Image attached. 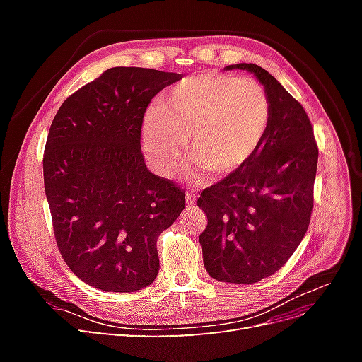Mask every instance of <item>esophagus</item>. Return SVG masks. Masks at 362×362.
<instances>
[{
	"instance_id": "1",
	"label": "esophagus",
	"mask_w": 362,
	"mask_h": 362,
	"mask_svg": "<svg viewBox=\"0 0 362 362\" xmlns=\"http://www.w3.org/2000/svg\"><path fill=\"white\" fill-rule=\"evenodd\" d=\"M185 202H187L189 205H194L196 204V194L192 193V192H187V194H185Z\"/></svg>"
}]
</instances>
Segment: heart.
I'll use <instances>...</instances> for the list:
<instances>
[{
	"label": "heart",
	"instance_id": "1",
	"mask_svg": "<svg viewBox=\"0 0 362 362\" xmlns=\"http://www.w3.org/2000/svg\"><path fill=\"white\" fill-rule=\"evenodd\" d=\"M270 122L269 96L257 80L206 72L178 83L144 122V149L163 177L189 154L216 175H231L255 156Z\"/></svg>",
	"mask_w": 362,
	"mask_h": 362
}]
</instances>
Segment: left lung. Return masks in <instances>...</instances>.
Listing matches in <instances>:
<instances>
[{
	"instance_id": "8db88e82",
	"label": "left lung",
	"mask_w": 362,
	"mask_h": 362,
	"mask_svg": "<svg viewBox=\"0 0 362 362\" xmlns=\"http://www.w3.org/2000/svg\"><path fill=\"white\" fill-rule=\"evenodd\" d=\"M226 69L255 74L270 101V122L247 164L201 192L206 216L199 235L210 276L254 284L278 272L310 226L319 146L302 104L254 63Z\"/></svg>"
}]
</instances>
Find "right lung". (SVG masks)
<instances>
[{
	"label": "right lung",
	"instance_id": "1",
	"mask_svg": "<svg viewBox=\"0 0 362 362\" xmlns=\"http://www.w3.org/2000/svg\"><path fill=\"white\" fill-rule=\"evenodd\" d=\"M181 74L112 68L62 104L43 152L54 237L89 286L131 293L154 282L157 238L185 206V190L148 170L140 148L146 108Z\"/></svg>",
	"mask_w": 362,
	"mask_h": 362
}]
</instances>
